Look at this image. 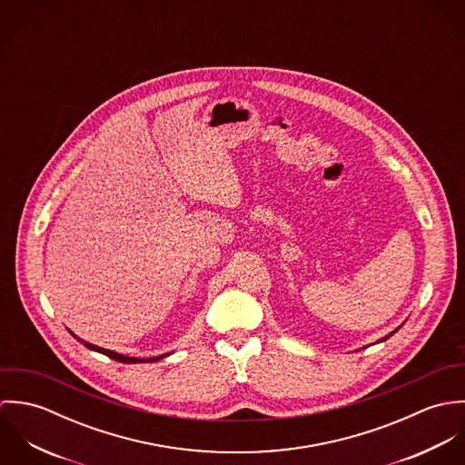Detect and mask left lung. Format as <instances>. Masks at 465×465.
Segmentation results:
<instances>
[{"label": "left lung", "mask_w": 465, "mask_h": 465, "mask_svg": "<svg viewBox=\"0 0 465 465\" xmlns=\"http://www.w3.org/2000/svg\"><path fill=\"white\" fill-rule=\"evenodd\" d=\"M399 330V328H398ZM398 330H396V331H398ZM396 331H392L391 332V334H387V336H385V338H381V340H380V341H385V340H387V338H391V336H392V334H394V332Z\"/></svg>", "instance_id": "8db88e82"}]
</instances>
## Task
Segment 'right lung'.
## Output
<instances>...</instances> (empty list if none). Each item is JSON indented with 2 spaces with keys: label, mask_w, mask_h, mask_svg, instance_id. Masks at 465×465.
I'll use <instances>...</instances> for the list:
<instances>
[{
  "label": "right lung",
  "mask_w": 465,
  "mask_h": 465,
  "mask_svg": "<svg viewBox=\"0 0 465 465\" xmlns=\"http://www.w3.org/2000/svg\"><path fill=\"white\" fill-rule=\"evenodd\" d=\"M73 334V332H71ZM78 341H82L87 349H93V351H96V352H102V354H105V356H109V358H113V360H116V361H122V363H143V361H157V360H161V358H164V356H168V354H163V356H155V358H148V360H139V358H131V356H124V354H118V352H114V351H109V349H104V347H98V345H93V343H89V341H84V340H80L76 334H73Z\"/></svg>",
  "instance_id": "obj_1"
}]
</instances>
